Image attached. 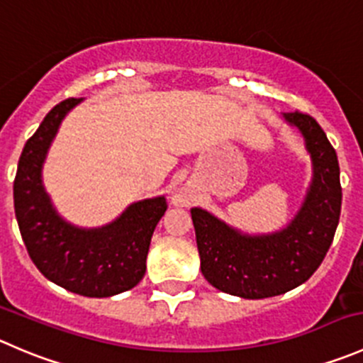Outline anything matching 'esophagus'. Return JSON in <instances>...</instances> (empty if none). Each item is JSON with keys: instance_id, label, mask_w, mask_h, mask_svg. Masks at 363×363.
Here are the masks:
<instances>
[{"instance_id": "obj_1", "label": "esophagus", "mask_w": 363, "mask_h": 363, "mask_svg": "<svg viewBox=\"0 0 363 363\" xmlns=\"http://www.w3.org/2000/svg\"><path fill=\"white\" fill-rule=\"evenodd\" d=\"M173 203L174 204H183V196H180V194H178V196H174Z\"/></svg>"}]
</instances>
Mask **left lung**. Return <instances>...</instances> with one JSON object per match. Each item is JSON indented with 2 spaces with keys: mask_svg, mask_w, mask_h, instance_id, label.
<instances>
[{
  "mask_svg": "<svg viewBox=\"0 0 363 363\" xmlns=\"http://www.w3.org/2000/svg\"><path fill=\"white\" fill-rule=\"evenodd\" d=\"M281 116L300 132L312 164L311 183L295 217L279 231L250 235L203 208L190 210L204 279L240 298L284 295L308 281L339 224L342 189L335 150L312 116L298 111Z\"/></svg>",
  "mask_w": 363,
  "mask_h": 363,
  "instance_id": "left-lung-1",
  "label": "left lung"
}]
</instances>
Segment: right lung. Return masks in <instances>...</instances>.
Instances as JSON below:
<instances>
[{"label":"right lung","instance_id":"obj_1","mask_svg":"<svg viewBox=\"0 0 363 363\" xmlns=\"http://www.w3.org/2000/svg\"><path fill=\"white\" fill-rule=\"evenodd\" d=\"M81 102H60L28 139L13 182V206L28 254L45 279L75 295L107 298L145 277L150 242L167 204L164 196L135 201L100 228H79L61 217L42 171L61 121Z\"/></svg>","mask_w":363,"mask_h":363}]
</instances>
